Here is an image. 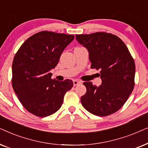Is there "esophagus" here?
Segmentation results:
<instances>
[{
    "label": "esophagus",
    "instance_id": "34e87169",
    "mask_svg": "<svg viewBox=\"0 0 148 148\" xmlns=\"http://www.w3.org/2000/svg\"><path fill=\"white\" fill-rule=\"evenodd\" d=\"M73 83H74V86H76V85H78V84H82V82L79 81V80H74V81H73Z\"/></svg>",
    "mask_w": 148,
    "mask_h": 148
}]
</instances>
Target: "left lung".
<instances>
[{"label": "left lung", "mask_w": 148, "mask_h": 148, "mask_svg": "<svg viewBox=\"0 0 148 148\" xmlns=\"http://www.w3.org/2000/svg\"><path fill=\"white\" fill-rule=\"evenodd\" d=\"M88 50L91 68L100 70L101 84L84 82L86 93L80 101L90 113L106 116L122 108L135 85V64L129 49L116 35L106 32L76 34Z\"/></svg>", "instance_id": "obj_1"}]
</instances>
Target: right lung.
Returning a JSON list of instances; mask_svg holds the SVG:
<instances>
[{"label":"right lung","mask_w":148,"mask_h":148,"mask_svg":"<svg viewBox=\"0 0 148 148\" xmlns=\"http://www.w3.org/2000/svg\"><path fill=\"white\" fill-rule=\"evenodd\" d=\"M74 36L42 31L29 37L15 54L12 65L13 90L23 107L39 117L56 113L73 86L67 79H51L50 70Z\"/></svg>","instance_id":"right-lung-1"}]
</instances>
